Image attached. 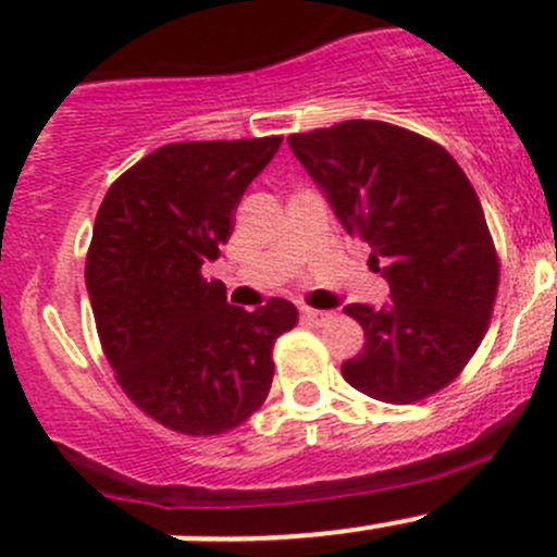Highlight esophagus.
Listing matches in <instances>:
<instances>
[{
  "label": "esophagus",
  "instance_id": "obj_1",
  "mask_svg": "<svg viewBox=\"0 0 557 557\" xmlns=\"http://www.w3.org/2000/svg\"><path fill=\"white\" fill-rule=\"evenodd\" d=\"M301 318H305V321H310V323H323V321H329V318H332V312L315 310V307H301Z\"/></svg>",
  "mask_w": 557,
  "mask_h": 557
}]
</instances>
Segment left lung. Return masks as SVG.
I'll use <instances>...</instances> for the list:
<instances>
[{"instance_id":"1","label":"left lung","mask_w":557,"mask_h":557,"mask_svg":"<svg viewBox=\"0 0 557 557\" xmlns=\"http://www.w3.org/2000/svg\"><path fill=\"white\" fill-rule=\"evenodd\" d=\"M288 147L388 283L383 307H345L367 343L343 377L392 405L435 394L476 354L498 294L476 190L444 147L375 119L296 133Z\"/></svg>"}]
</instances>
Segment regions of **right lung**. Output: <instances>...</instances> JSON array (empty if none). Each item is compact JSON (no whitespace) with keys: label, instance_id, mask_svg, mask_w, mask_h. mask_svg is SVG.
<instances>
[{"label":"right lung","instance_id":"obj_1","mask_svg":"<svg viewBox=\"0 0 557 557\" xmlns=\"http://www.w3.org/2000/svg\"><path fill=\"white\" fill-rule=\"evenodd\" d=\"M280 144H169L124 171L97 212L86 290L102 350L124 394L176 433H228L261 408L274 339L296 323L290 301L247 312L201 272Z\"/></svg>","mask_w":557,"mask_h":557}]
</instances>
